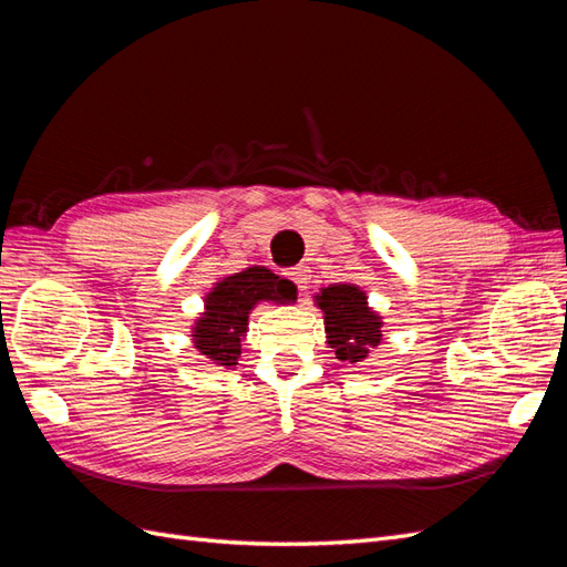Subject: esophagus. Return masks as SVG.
I'll use <instances>...</instances> for the list:
<instances>
[{
  "instance_id": "1",
  "label": "esophagus",
  "mask_w": 567,
  "mask_h": 567,
  "mask_svg": "<svg viewBox=\"0 0 567 567\" xmlns=\"http://www.w3.org/2000/svg\"><path fill=\"white\" fill-rule=\"evenodd\" d=\"M288 277L293 279L298 290H307V284H310V269H307V267H296L293 271L288 274Z\"/></svg>"
}]
</instances>
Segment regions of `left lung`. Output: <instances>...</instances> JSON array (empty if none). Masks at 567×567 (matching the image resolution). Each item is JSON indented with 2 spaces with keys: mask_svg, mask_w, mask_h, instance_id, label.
<instances>
[{
  "mask_svg": "<svg viewBox=\"0 0 567 567\" xmlns=\"http://www.w3.org/2000/svg\"><path fill=\"white\" fill-rule=\"evenodd\" d=\"M315 305L323 312L326 346L336 352L338 362L359 367L369 352L381 346L383 317L369 305V298L357 284H331L319 288Z\"/></svg>",
  "mask_w": 567,
  "mask_h": 567,
  "instance_id": "8db88e82",
  "label": "left lung"
}]
</instances>
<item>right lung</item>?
Returning a JSON list of instances; mask_svg holds the SVG:
<instances>
[{
  "label": "right lung",
  "mask_w": 567,
  "mask_h": 567,
  "mask_svg": "<svg viewBox=\"0 0 567 567\" xmlns=\"http://www.w3.org/2000/svg\"><path fill=\"white\" fill-rule=\"evenodd\" d=\"M296 286L271 269L252 265L221 277L205 293L203 312L192 323L194 348L219 369H236L241 342L248 333V317L260 302H296Z\"/></svg>",
  "instance_id": "right-lung-1"
}]
</instances>
